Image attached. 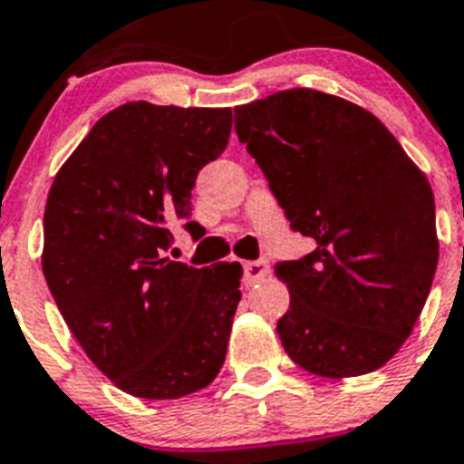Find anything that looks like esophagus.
<instances>
[{
	"mask_svg": "<svg viewBox=\"0 0 464 464\" xmlns=\"http://www.w3.org/2000/svg\"><path fill=\"white\" fill-rule=\"evenodd\" d=\"M268 271H271V268H268V261H266V259L247 261V264L243 266L245 285H247V287H252V285H256V282L264 280V277L268 276Z\"/></svg>",
	"mask_w": 464,
	"mask_h": 464,
	"instance_id": "1",
	"label": "esophagus"
}]
</instances>
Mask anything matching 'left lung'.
<instances>
[{
    "label": "left lung",
    "mask_w": 464,
    "mask_h": 464,
    "mask_svg": "<svg viewBox=\"0 0 464 464\" xmlns=\"http://www.w3.org/2000/svg\"><path fill=\"white\" fill-rule=\"evenodd\" d=\"M247 144L294 231L315 252L282 261L285 353L322 378L364 376L404 345L439 261L434 193L381 121L360 104L289 88L236 107Z\"/></svg>",
    "instance_id": "8db88e82"
}]
</instances>
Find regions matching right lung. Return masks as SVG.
<instances>
[{
    "label": "right lung",
    "instance_id": "right-lung-1",
    "mask_svg": "<svg viewBox=\"0 0 464 464\" xmlns=\"http://www.w3.org/2000/svg\"><path fill=\"white\" fill-rule=\"evenodd\" d=\"M228 135V107L126 102L91 128L48 191V289L88 360L132 397L198 392L227 357L243 266L193 268L163 249Z\"/></svg>",
    "mask_w": 464,
    "mask_h": 464
}]
</instances>
